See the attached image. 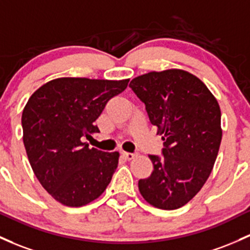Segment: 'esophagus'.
Listing matches in <instances>:
<instances>
[{"mask_svg":"<svg viewBox=\"0 0 250 250\" xmlns=\"http://www.w3.org/2000/svg\"><path fill=\"white\" fill-rule=\"evenodd\" d=\"M136 154L134 153H128V152H122V156L125 159V160H131V159L135 158Z\"/></svg>","mask_w":250,"mask_h":250,"instance_id":"obj_1","label":"esophagus"}]
</instances>
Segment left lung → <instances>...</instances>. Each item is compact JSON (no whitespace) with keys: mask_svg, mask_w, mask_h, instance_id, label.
Returning <instances> with one entry per match:
<instances>
[{"mask_svg":"<svg viewBox=\"0 0 250 250\" xmlns=\"http://www.w3.org/2000/svg\"><path fill=\"white\" fill-rule=\"evenodd\" d=\"M163 135V156L149 155L153 172L139 190L153 207L174 210L201 191L222 140L221 109L199 78L184 70L149 72L129 84Z\"/></svg>","mask_w":250,"mask_h":250,"instance_id":"1","label":"left lung"}]
</instances>
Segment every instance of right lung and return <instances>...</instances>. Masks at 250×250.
<instances>
[{
    "label": "right lung",
    "instance_id": "right-lung-1",
    "mask_svg": "<svg viewBox=\"0 0 250 250\" xmlns=\"http://www.w3.org/2000/svg\"><path fill=\"white\" fill-rule=\"evenodd\" d=\"M129 79L57 78L31 96L22 112L23 145L33 172L56 201L83 207L110 183L119 152L89 148L84 138L100 133L95 121Z\"/></svg>",
    "mask_w": 250,
    "mask_h": 250
}]
</instances>
